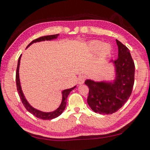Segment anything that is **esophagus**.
Masks as SVG:
<instances>
[{
	"label": "esophagus",
	"instance_id": "esophagus-1",
	"mask_svg": "<svg viewBox=\"0 0 150 150\" xmlns=\"http://www.w3.org/2000/svg\"><path fill=\"white\" fill-rule=\"evenodd\" d=\"M84 81H85V77L83 75L80 76V77L78 78V83L79 84H83L84 83Z\"/></svg>",
	"mask_w": 150,
	"mask_h": 150
}]
</instances>
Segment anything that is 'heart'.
<instances>
[{"mask_svg":"<svg viewBox=\"0 0 150 150\" xmlns=\"http://www.w3.org/2000/svg\"><path fill=\"white\" fill-rule=\"evenodd\" d=\"M87 50L90 54H94L98 52V56L100 59L106 58L111 51V46L105 43L102 45V42L100 40H92L88 43L87 46Z\"/></svg>","mask_w":150,"mask_h":150,"instance_id":"obj_1","label":"heart"}]
</instances>
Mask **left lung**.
I'll use <instances>...</instances> for the list:
<instances>
[{
    "instance_id": "obj_1",
    "label": "left lung",
    "mask_w": 150,
    "mask_h": 150,
    "mask_svg": "<svg viewBox=\"0 0 150 150\" xmlns=\"http://www.w3.org/2000/svg\"><path fill=\"white\" fill-rule=\"evenodd\" d=\"M116 42L117 59L110 62L114 67L113 79H86L84 82L89 88L87 103L95 113L108 115L116 112L131 94L134 81V62L128 48L117 39Z\"/></svg>"
}]
</instances>
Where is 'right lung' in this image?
Returning a JSON list of instances; mask_svg holds the SVG:
<instances>
[{"mask_svg": "<svg viewBox=\"0 0 150 150\" xmlns=\"http://www.w3.org/2000/svg\"><path fill=\"white\" fill-rule=\"evenodd\" d=\"M58 36H59V34H56V35H48V36H44V37L38 38V39L33 40L31 42H30L26 48H28L32 44H33V43L37 42L45 41V40H52L54 39H56ZM21 57V54L20 55V58H19V59H18V67H17V69H16V86H17V90H18V94H19V95H20L21 102H22L23 105L25 106L26 110H28L29 112L33 114V115H35V117H37V118L44 119V120H50V119H52L57 117L59 116L62 113H63L64 110H65V108H66V103H67V98L68 96V95L69 94L70 92H71L73 89L76 88L77 85L74 86L73 87H72V88L65 89V90H64V91H62V102H61L60 105H59V107L57 108L56 110H54L53 111H50V112H45V111H42L40 110H37V109L33 107V106L28 102V101L27 100L25 96V95H24V94H23L22 88H21L20 79V75H19V69H20Z\"/></svg>", "mask_w": 150, "mask_h": 150, "instance_id": "obj_1", "label": "right lung"}]
</instances>
